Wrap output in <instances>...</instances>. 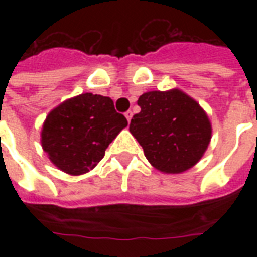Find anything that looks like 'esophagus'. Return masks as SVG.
Segmentation results:
<instances>
[{"label":"esophagus","mask_w":257,"mask_h":257,"mask_svg":"<svg viewBox=\"0 0 257 257\" xmlns=\"http://www.w3.org/2000/svg\"><path fill=\"white\" fill-rule=\"evenodd\" d=\"M132 116H133V113L131 112V110H126V112H125V117H126V120L128 121H131Z\"/></svg>","instance_id":"34e87169"}]
</instances>
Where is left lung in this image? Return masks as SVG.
<instances>
[{"instance_id":"8db88e82","label":"left lung","mask_w":257,"mask_h":257,"mask_svg":"<svg viewBox=\"0 0 257 257\" xmlns=\"http://www.w3.org/2000/svg\"><path fill=\"white\" fill-rule=\"evenodd\" d=\"M129 131L159 171L180 173L192 168L211 141V122L201 106L179 89L144 93Z\"/></svg>"}]
</instances>
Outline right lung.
<instances>
[{"instance_id":"add662e5","label":"right lung","mask_w":257,"mask_h":257,"mask_svg":"<svg viewBox=\"0 0 257 257\" xmlns=\"http://www.w3.org/2000/svg\"><path fill=\"white\" fill-rule=\"evenodd\" d=\"M126 125L109 97L84 93L48 114L41 144L56 167L69 175H81L104 157L105 149Z\"/></svg>"}]
</instances>
